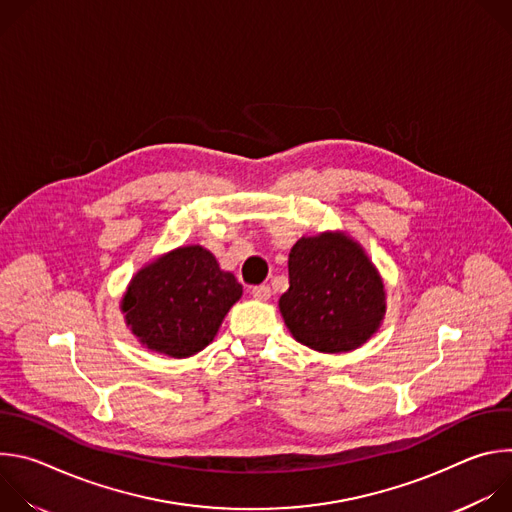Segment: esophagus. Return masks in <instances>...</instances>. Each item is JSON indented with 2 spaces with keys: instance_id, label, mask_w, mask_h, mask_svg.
I'll use <instances>...</instances> for the list:
<instances>
[{
  "instance_id": "1",
  "label": "esophagus",
  "mask_w": 512,
  "mask_h": 512,
  "mask_svg": "<svg viewBox=\"0 0 512 512\" xmlns=\"http://www.w3.org/2000/svg\"><path fill=\"white\" fill-rule=\"evenodd\" d=\"M251 296L259 302H267L271 298V287L269 285H255V287H251Z\"/></svg>"
}]
</instances>
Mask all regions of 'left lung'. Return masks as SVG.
<instances>
[{
    "label": "left lung",
    "mask_w": 512,
    "mask_h": 512,
    "mask_svg": "<svg viewBox=\"0 0 512 512\" xmlns=\"http://www.w3.org/2000/svg\"><path fill=\"white\" fill-rule=\"evenodd\" d=\"M289 289L279 298L285 326L318 352H350L387 312L385 285L364 249L344 233L302 237L289 251Z\"/></svg>",
    "instance_id": "1"
}]
</instances>
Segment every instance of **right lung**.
I'll use <instances>...</instances> for the list:
<instances>
[{"label": "right lung", "instance_id": "obj_1", "mask_svg": "<svg viewBox=\"0 0 512 512\" xmlns=\"http://www.w3.org/2000/svg\"><path fill=\"white\" fill-rule=\"evenodd\" d=\"M243 296L233 273L200 245L178 247L129 281L121 300L125 324L154 352L186 358L206 348Z\"/></svg>", "mask_w": 512, "mask_h": 512}]
</instances>
